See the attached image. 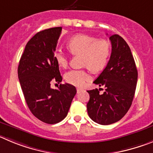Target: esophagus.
<instances>
[{
	"instance_id": "obj_1",
	"label": "esophagus",
	"mask_w": 153,
	"mask_h": 153,
	"mask_svg": "<svg viewBox=\"0 0 153 153\" xmlns=\"http://www.w3.org/2000/svg\"><path fill=\"white\" fill-rule=\"evenodd\" d=\"M82 91H83V89H82V88H77V92H78V93H80V92Z\"/></svg>"
}]
</instances>
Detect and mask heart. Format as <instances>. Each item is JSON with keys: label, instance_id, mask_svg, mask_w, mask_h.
Returning a JSON list of instances; mask_svg holds the SVG:
<instances>
[{"label": "heart", "instance_id": "b5f03b06", "mask_svg": "<svg viewBox=\"0 0 153 153\" xmlns=\"http://www.w3.org/2000/svg\"><path fill=\"white\" fill-rule=\"evenodd\" d=\"M72 54L82 55V64L94 71L104 69L111 55V44L106 39H98L86 34H78L72 36L67 43ZM54 59L58 65L65 68L68 65V58L62 49L54 53ZM91 79L88 72L85 70L72 69L65 75V80L75 86H83Z\"/></svg>", "mask_w": 153, "mask_h": 153}]
</instances>
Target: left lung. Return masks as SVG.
Instances as JSON below:
<instances>
[{
    "label": "left lung",
    "mask_w": 153,
    "mask_h": 153,
    "mask_svg": "<svg viewBox=\"0 0 153 153\" xmlns=\"http://www.w3.org/2000/svg\"><path fill=\"white\" fill-rule=\"evenodd\" d=\"M110 40L112 46L110 60L94 82L104 86V92L100 94L97 88L88 91V116L101 125L112 124L124 117L133 102L138 78L134 59L126 41L117 34L111 35Z\"/></svg>",
    "instance_id": "left-lung-1"
}]
</instances>
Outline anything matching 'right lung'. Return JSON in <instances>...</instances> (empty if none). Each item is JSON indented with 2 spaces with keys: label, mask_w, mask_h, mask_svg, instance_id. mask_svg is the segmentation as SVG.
<instances>
[{
  "label": "right lung",
  "mask_w": 153,
  "mask_h": 153,
  "mask_svg": "<svg viewBox=\"0 0 153 153\" xmlns=\"http://www.w3.org/2000/svg\"><path fill=\"white\" fill-rule=\"evenodd\" d=\"M62 27L37 33L26 45L18 65V78L27 106L34 116L49 124L62 120L76 94L73 85L60 84L51 88L52 82L62 80L54 53Z\"/></svg>",
  "instance_id": "right-lung-1"
}]
</instances>
